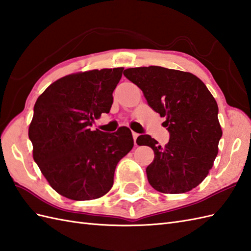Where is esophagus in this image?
Listing matches in <instances>:
<instances>
[{
	"label": "esophagus",
	"instance_id": "34e87169",
	"mask_svg": "<svg viewBox=\"0 0 251 251\" xmlns=\"http://www.w3.org/2000/svg\"><path fill=\"white\" fill-rule=\"evenodd\" d=\"M132 135H133V140H134V143H135V145H137L136 144V140H137V137H138V133H136V132H132Z\"/></svg>",
	"mask_w": 251,
	"mask_h": 251
}]
</instances>
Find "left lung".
<instances>
[{
    "label": "left lung",
    "instance_id": "1",
    "mask_svg": "<svg viewBox=\"0 0 251 251\" xmlns=\"http://www.w3.org/2000/svg\"><path fill=\"white\" fill-rule=\"evenodd\" d=\"M124 75L142 89L147 103L165 117L170 133L164 147L148 134L137 145L152 148L148 181L163 193H185L201 183L213 168L222 136L218 105L205 83L191 73L161 66L126 69Z\"/></svg>",
    "mask_w": 251,
    "mask_h": 251
}]
</instances>
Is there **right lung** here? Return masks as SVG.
Returning a JSON list of instances; mask_svg holds the SVG:
<instances>
[{
  "instance_id": "right-lung-1",
  "label": "right lung",
  "mask_w": 251,
  "mask_h": 251,
  "mask_svg": "<svg viewBox=\"0 0 251 251\" xmlns=\"http://www.w3.org/2000/svg\"><path fill=\"white\" fill-rule=\"evenodd\" d=\"M124 68L92 70L51 83L34 105L29 127L33 158L49 185L75 201L103 197L116 166L134 145L129 127L114 133L91 130L109 113Z\"/></svg>"
}]
</instances>
